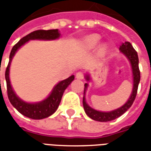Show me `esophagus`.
<instances>
[{
	"label": "esophagus",
	"instance_id": "34e87169",
	"mask_svg": "<svg viewBox=\"0 0 151 151\" xmlns=\"http://www.w3.org/2000/svg\"><path fill=\"white\" fill-rule=\"evenodd\" d=\"M76 77L77 78L78 80H83L84 79V73L82 71H79L76 75Z\"/></svg>",
	"mask_w": 151,
	"mask_h": 151
}]
</instances>
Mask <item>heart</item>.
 Instances as JSON below:
<instances>
[{"instance_id": "b5f03b06", "label": "heart", "mask_w": 151, "mask_h": 151, "mask_svg": "<svg viewBox=\"0 0 151 151\" xmlns=\"http://www.w3.org/2000/svg\"><path fill=\"white\" fill-rule=\"evenodd\" d=\"M100 40L101 37L98 34H93V35H89V36H86L84 38V46L86 47L88 50H92V49H94L95 47H97L99 42H100ZM106 50V45H102L100 49L101 53H105Z\"/></svg>"}]
</instances>
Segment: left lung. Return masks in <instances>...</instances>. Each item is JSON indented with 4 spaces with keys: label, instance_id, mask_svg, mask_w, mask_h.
<instances>
[{
    "label": "left lung",
    "instance_id": "obj_1",
    "mask_svg": "<svg viewBox=\"0 0 151 151\" xmlns=\"http://www.w3.org/2000/svg\"><path fill=\"white\" fill-rule=\"evenodd\" d=\"M119 50L124 55L129 61L130 62L131 67H132V78H133V88H132V93L129 97V100L124 105H123L121 107L118 108L116 110L111 111L108 112H103L99 111H96L94 109L90 107L86 102L85 100V93L87 90V88L88 86V84L86 83L84 84V98H83V106H84V111L86 113V115L93 120L99 122H108L111 121L113 119H117L119 116H121L124 112H126L129 108L131 107V106L133 103V101L135 100L136 96H137V88H138V84L140 82V70H139V60L138 56H137V53L134 49L131 44L126 41L124 43H123L119 47ZM85 79L86 81H90V77L89 75H86L85 76Z\"/></svg>",
    "mask_w": 151,
    "mask_h": 151
}]
</instances>
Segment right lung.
I'll use <instances>...</instances> for the list:
<instances>
[{
	"instance_id": "obj_1",
	"label": "right lung",
	"mask_w": 151,
	"mask_h": 151,
	"mask_svg": "<svg viewBox=\"0 0 151 151\" xmlns=\"http://www.w3.org/2000/svg\"><path fill=\"white\" fill-rule=\"evenodd\" d=\"M60 37V33L58 29L52 30H37L31 32L26 36L22 37L18 43L12 48L9 54V61L8 66L5 70V81L7 85V94L10 103L16 110L26 117L32 119H41L49 117L56 111L60 104L61 99L63 95L65 89L75 79L74 76H70L64 81H60L54 86L51 93L45 100L36 103H29L22 101V99L16 95L9 81V67L12 61L13 57L18 51L20 47L23 45L31 40H52L58 39Z\"/></svg>"
}]
</instances>
